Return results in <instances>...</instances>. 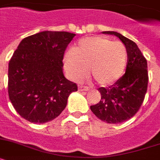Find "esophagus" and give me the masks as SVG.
<instances>
[{
  "mask_svg": "<svg viewBox=\"0 0 160 160\" xmlns=\"http://www.w3.org/2000/svg\"><path fill=\"white\" fill-rule=\"evenodd\" d=\"M78 90H79V91H84V92H87V91H88V90H89V88H88V87H86V86L79 85Z\"/></svg>",
  "mask_w": 160,
  "mask_h": 160,
  "instance_id": "34e87169",
  "label": "esophagus"
}]
</instances>
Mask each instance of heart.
<instances>
[{"instance_id":"1","label":"heart","mask_w":160,"mask_h":160,"mask_svg":"<svg viewBox=\"0 0 160 160\" xmlns=\"http://www.w3.org/2000/svg\"><path fill=\"white\" fill-rule=\"evenodd\" d=\"M127 63L128 52L124 44L102 36L80 40L64 59L65 68L74 80H82L89 68L92 78L101 86L112 85L118 81Z\"/></svg>"}]
</instances>
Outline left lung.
<instances>
[{"label":"left lung","mask_w":160,"mask_h":160,"mask_svg":"<svg viewBox=\"0 0 160 160\" xmlns=\"http://www.w3.org/2000/svg\"><path fill=\"white\" fill-rule=\"evenodd\" d=\"M103 34L117 36L128 52L126 73L109 88H98L101 99L91 105L92 112L99 119L118 124L134 117L143 102L147 90V62L137 44L118 32L104 31Z\"/></svg>","instance_id":"8db88e82"}]
</instances>
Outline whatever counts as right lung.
I'll list each match as a JSON object with an SVG mask.
<instances>
[{"label": "right lung", "instance_id": "obj_1", "mask_svg": "<svg viewBox=\"0 0 160 160\" xmlns=\"http://www.w3.org/2000/svg\"><path fill=\"white\" fill-rule=\"evenodd\" d=\"M76 34L42 31L26 37L9 60L8 92L21 117L33 123L55 119L65 109L76 84L63 72L65 50Z\"/></svg>", "mask_w": 160, "mask_h": 160}]
</instances>
